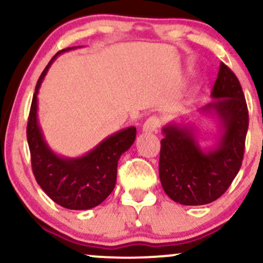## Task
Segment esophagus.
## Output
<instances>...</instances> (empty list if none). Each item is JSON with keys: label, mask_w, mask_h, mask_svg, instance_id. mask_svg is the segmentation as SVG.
<instances>
[{"label": "esophagus", "mask_w": 263, "mask_h": 263, "mask_svg": "<svg viewBox=\"0 0 263 263\" xmlns=\"http://www.w3.org/2000/svg\"><path fill=\"white\" fill-rule=\"evenodd\" d=\"M161 125V120L156 116H151L146 120L143 123V131L148 132V134H152V132H156L157 128Z\"/></svg>", "instance_id": "34e87169"}]
</instances>
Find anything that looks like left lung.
Segmentation results:
<instances>
[{
	"label": "left lung",
	"instance_id": "8db88e82",
	"mask_svg": "<svg viewBox=\"0 0 263 263\" xmlns=\"http://www.w3.org/2000/svg\"><path fill=\"white\" fill-rule=\"evenodd\" d=\"M211 99L199 112L218 121L213 144L200 143L192 122L172 121L162 128L159 179L165 194L182 205H205L219 199L242 163L249 112L240 81L224 63Z\"/></svg>",
	"mask_w": 263,
	"mask_h": 263
}]
</instances>
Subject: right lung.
<instances>
[{
	"mask_svg": "<svg viewBox=\"0 0 263 263\" xmlns=\"http://www.w3.org/2000/svg\"><path fill=\"white\" fill-rule=\"evenodd\" d=\"M77 48L79 47L65 48L57 53L39 77L27 125V140L33 173L45 194L65 209L87 210L101 204L114 190L117 163L134 144L136 127L115 132L80 157L60 156L50 148L39 125L38 92L57 57Z\"/></svg>",
	"mask_w": 263,
	"mask_h": 263,
	"instance_id": "add662e5",
	"label": "right lung"
}]
</instances>
